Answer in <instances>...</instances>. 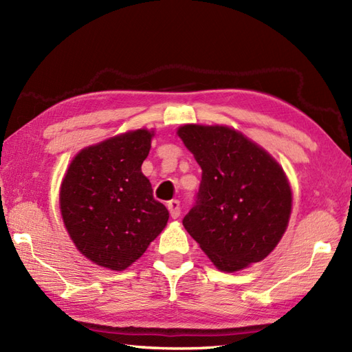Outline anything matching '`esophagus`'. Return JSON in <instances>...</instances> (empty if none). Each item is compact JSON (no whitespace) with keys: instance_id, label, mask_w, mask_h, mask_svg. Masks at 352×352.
<instances>
[{"instance_id":"esophagus-1","label":"esophagus","mask_w":352,"mask_h":352,"mask_svg":"<svg viewBox=\"0 0 352 352\" xmlns=\"http://www.w3.org/2000/svg\"><path fill=\"white\" fill-rule=\"evenodd\" d=\"M168 210H169V213H170L172 218L177 219L178 216H180V213H182L180 201H178V199H172V201H169V203H168Z\"/></svg>"}]
</instances>
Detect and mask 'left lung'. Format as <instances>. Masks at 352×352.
<instances>
[{"label":"left lung","instance_id":"8db88e82","mask_svg":"<svg viewBox=\"0 0 352 352\" xmlns=\"http://www.w3.org/2000/svg\"><path fill=\"white\" fill-rule=\"evenodd\" d=\"M203 169L197 203L183 226L213 265L241 271L272 252L287 228L292 190L263 148L226 125L177 130Z\"/></svg>","mask_w":352,"mask_h":352}]
</instances>
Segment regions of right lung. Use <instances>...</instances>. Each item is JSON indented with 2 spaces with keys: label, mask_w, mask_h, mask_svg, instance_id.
Instances as JSON below:
<instances>
[{
  "label": "right lung",
  "mask_w": 352,
  "mask_h": 352,
  "mask_svg": "<svg viewBox=\"0 0 352 352\" xmlns=\"http://www.w3.org/2000/svg\"><path fill=\"white\" fill-rule=\"evenodd\" d=\"M154 131H129L74 157L60 188V212L77 250L95 265L124 271L162 233L169 212L142 174Z\"/></svg>",
  "instance_id": "add662e5"
}]
</instances>
